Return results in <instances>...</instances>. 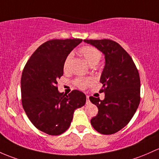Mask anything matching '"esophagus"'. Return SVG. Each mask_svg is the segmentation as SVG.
Returning a JSON list of instances; mask_svg holds the SVG:
<instances>
[{"instance_id":"obj_1","label":"esophagus","mask_w":159,"mask_h":159,"mask_svg":"<svg viewBox=\"0 0 159 159\" xmlns=\"http://www.w3.org/2000/svg\"><path fill=\"white\" fill-rule=\"evenodd\" d=\"M86 103L87 104L90 103V99H89V96H86Z\"/></svg>"}]
</instances>
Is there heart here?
<instances>
[{
    "label": "heart",
    "mask_w": 159,
    "mask_h": 159,
    "mask_svg": "<svg viewBox=\"0 0 159 159\" xmlns=\"http://www.w3.org/2000/svg\"><path fill=\"white\" fill-rule=\"evenodd\" d=\"M78 52L81 54L84 58L86 60L87 62L90 64V66H96L99 63V61L102 59V53L100 50H98L97 48L90 45H86V46L81 47L78 50ZM71 59V56L69 54L66 57L65 61L63 63V69L65 71H67L69 69V65H70V61ZM93 82V79L92 78H85V77H81V78H76L74 81V84L77 88L79 89H85L92 84Z\"/></svg>",
    "instance_id": "b5f03b06"
}]
</instances>
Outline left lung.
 <instances>
[{"mask_svg":"<svg viewBox=\"0 0 159 159\" xmlns=\"http://www.w3.org/2000/svg\"><path fill=\"white\" fill-rule=\"evenodd\" d=\"M104 53L106 64L100 78L105 99L90 97L98 113L90 120L102 134H113L130 122L140 101V79L135 63L119 43L109 39L84 40Z\"/></svg>","mask_w":159,"mask_h":159,"instance_id":"8db88e82","label":"left lung"}]
</instances>
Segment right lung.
Returning a JSON list of instances; mask_svg holds the SVG:
<instances>
[{"label": "right lung", "mask_w": 159, "mask_h": 159, "mask_svg": "<svg viewBox=\"0 0 159 159\" xmlns=\"http://www.w3.org/2000/svg\"><path fill=\"white\" fill-rule=\"evenodd\" d=\"M81 41L78 38L46 41L33 53L22 71V107L34 126L49 135L64 133L75 110L86 102L82 92L74 90L67 95L60 93L57 87L66 57Z\"/></svg>", "instance_id": "obj_1"}]
</instances>
